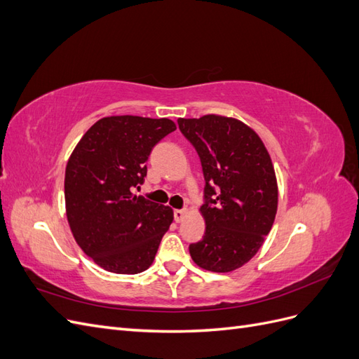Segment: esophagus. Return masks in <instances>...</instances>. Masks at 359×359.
Masks as SVG:
<instances>
[{
  "label": "esophagus",
  "mask_w": 359,
  "mask_h": 359,
  "mask_svg": "<svg viewBox=\"0 0 359 359\" xmlns=\"http://www.w3.org/2000/svg\"><path fill=\"white\" fill-rule=\"evenodd\" d=\"M186 211H184V210H175V211H173V217H175V222L177 223H180V222H182L184 220V217H186Z\"/></svg>",
  "instance_id": "obj_1"
}]
</instances>
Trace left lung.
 I'll return each mask as SVG.
<instances>
[{
	"mask_svg": "<svg viewBox=\"0 0 359 359\" xmlns=\"http://www.w3.org/2000/svg\"><path fill=\"white\" fill-rule=\"evenodd\" d=\"M205 178V235L190 244L194 264L212 273L243 266L273 227L278 189L273 161L253 128L220 115L180 118Z\"/></svg>",
	"mask_w": 359,
	"mask_h": 359,
	"instance_id": "8db88e82",
	"label": "left lung"
}]
</instances>
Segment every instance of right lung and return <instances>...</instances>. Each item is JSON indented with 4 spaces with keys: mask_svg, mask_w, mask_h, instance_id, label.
Instances as JSON below:
<instances>
[{
    "mask_svg": "<svg viewBox=\"0 0 359 359\" xmlns=\"http://www.w3.org/2000/svg\"><path fill=\"white\" fill-rule=\"evenodd\" d=\"M173 130L168 118L106 116L90 127L67 161L64 196L72 233L109 273L148 269L173 220L169 206L132 193L147 177L151 149Z\"/></svg>",
    "mask_w": 359,
    "mask_h": 359,
    "instance_id": "1",
    "label": "right lung"
}]
</instances>
